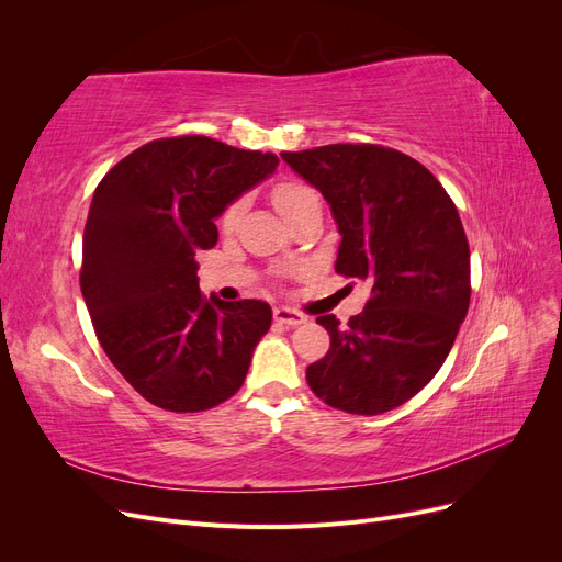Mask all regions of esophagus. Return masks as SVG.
Masks as SVG:
<instances>
[{"mask_svg": "<svg viewBox=\"0 0 562 562\" xmlns=\"http://www.w3.org/2000/svg\"><path fill=\"white\" fill-rule=\"evenodd\" d=\"M274 321L281 323V326L295 328V326H300V323L307 321V316L300 314L297 310H291V307H277V310H274Z\"/></svg>", "mask_w": 562, "mask_h": 562, "instance_id": "esophagus-1", "label": "esophagus"}]
</instances>
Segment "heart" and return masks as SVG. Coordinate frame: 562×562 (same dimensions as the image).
<instances>
[{"label": "heart", "mask_w": 562, "mask_h": 562, "mask_svg": "<svg viewBox=\"0 0 562 562\" xmlns=\"http://www.w3.org/2000/svg\"><path fill=\"white\" fill-rule=\"evenodd\" d=\"M312 199H318V194L312 190V187L300 184V182H283V184H279L277 190H274V206L279 209V213L283 217H288L293 211H297L302 203H307ZM244 209H246V201L244 199L229 203L220 223H223L225 229L236 227V223H239Z\"/></svg>", "instance_id": "obj_1"}]
</instances>
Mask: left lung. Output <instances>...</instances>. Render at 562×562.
I'll return each mask as SVG.
<instances>
[{
    "label": "left lung",
    "mask_w": 562,
    "mask_h": 562,
    "mask_svg": "<svg viewBox=\"0 0 562 562\" xmlns=\"http://www.w3.org/2000/svg\"><path fill=\"white\" fill-rule=\"evenodd\" d=\"M281 159L328 201L342 236L337 274L372 283L347 326L333 314L316 318L330 349L307 368V382L337 411H394L434 380L467 316L462 220L443 184L398 149L326 145L281 151Z\"/></svg>",
    "instance_id": "left-lung-1"
}]
</instances>
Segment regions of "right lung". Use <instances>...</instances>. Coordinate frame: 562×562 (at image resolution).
Returning a JSON list of instances; mask_svg holds the SVG:
<instances>
[{
  "mask_svg": "<svg viewBox=\"0 0 562 562\" xmlns=\"http://www.w3.org/2000/svg\"><path fill=\"white\" fill-rule=\"evenodd\" d=\"M277 166L271 151L180 135L131 151L95 187L81 295L112 366L164 411L232 398L271 326L262 300L203 297L196 252L217 244L215 220Z\"/></svg>",
  "mask_w": 562,
  "mask_h": 562,
  "instance_id": "1",
  "label": "right lung"
}]
</instances>
